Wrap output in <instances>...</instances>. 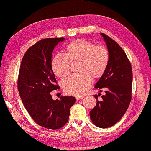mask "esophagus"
I'll list each match as a JSON object with an SVG mask.
<instances>
[{"label": "esophagus", "mask_w": 151, "mask_h": 151, "mask_svg": "<svg viewBox=\"0 0 151 151\" xmlns=\"http://www.w3.org/2000/svg\"><path fill=\"white\" fill-rule=\"evenodd\" d=\"M83 98H84V97H83V96H77V97H76V100L77 101H79V100L82 99H83Z\"/></svg>", "instance_id": "1"}]
</instances>
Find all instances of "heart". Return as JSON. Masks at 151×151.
Segmentation results:
<instances>
[{"label": "heart", "instance_id": "obj_1", "mask_svg": "<svg viewBox=\"0 0 151 151\" xmlns=\"http://www.w3.org/2000/svg\"><path fill=\"white\" fill-rule=\"evenodd\" d=\"M69 60L79 61V74L72 75L62 82L67 94L82 96L92 84V78L100 77L106 71L109 61L107 49L102 45H95L84 39L72 41L65 47V54H58L52 60V69L58 77L62 78L69 72Z\"/></svg>", "mask_w": 151, "mask_h": 151}]
</instances>
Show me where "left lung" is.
<instances>
[{
    "label": "left lung",
    "instance_id": "1",
    "mask_svg": "<svg viewBox=\"0 0 151 151\" xmlns=\"http://www.w3.org/2000/svg\"><path fill=\"white\" fill-rule=\"evenodd\" d=\"M101 35L107 45L109 61L94 87L99 92L105 89L106 94L101 96V101L97 99V95L94 96L97 104L90 111V117L95 126L107 128L121 120L131 102L132 71L126 53L119 45L106 34Z\"/></svg>",
    "mask_w": 151,
    "mask_h": 151
}]
</instances>
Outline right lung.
Listing matches in <instances>:
<instances>
[{"instance_id":"obj_1","label":"right lung","mask_w":151,"mask_h":151,"mask_svg":"<svg viewBox=\"0 0 151 151\" xmlns=\"http://www.w3.org/2000/svg\"><path fill=\"white\" fill-rule=\"evenodd\" d=\"M65 38L40 40L26 51L20 64L17 86L23 104L38 125L56 130L68 121L70 107L76 102L72 96L54 100L50 92L59 87L52 69L55 47Z\"/></svg>"}]
</instances>
